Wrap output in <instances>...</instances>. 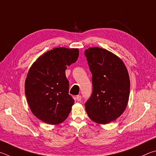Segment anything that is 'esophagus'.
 Here are the masks:
<instances>
[{
    "mask_svg": "<svg viewBox=\"0 0 156 156\" xmlns=\"http://www.w3.org/2000/svg\"><path fill=\"white\" fill-rule=\"evenodd\" d=\"M76 100H77L78 101H80L81 100V99H82L81 95H77L76 97Z\"/></svg>",
    "mask_w": 156,
    "mask_h": 156,
    "instance_id": "obj_1",
    "label": "esophagus"
}]
</instances>
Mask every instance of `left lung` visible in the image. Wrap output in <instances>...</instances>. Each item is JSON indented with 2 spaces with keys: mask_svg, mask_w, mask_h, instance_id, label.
Here are the masks:
<instances>
[{
  "mask_svg": "<svg viewBox=\"0 0 156 156\" xmlns=\"http://www.w3.org/2000/svg\"><path fill=\"white\" fill-rule=\"evenodd\" d=\"M92 73L93 91L85 102L92 121L106 124L120 117L129 95V78L123 62L114 54L98 47L84 52Z\"/></svg>",
  "mask_w": 156,
  "mask_h": 156,
  "instance_id": "1",
  "label": "left lung"
}]
</instances>
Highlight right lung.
<instances>
[{
  "instance_id": "obj_1",
  "label": "right lung",
  "mask_w": 156,
  "mask_h": 156,
  "mask_svg": "<svg viewBox=\"0 0 156 156\" xmlns=\"http://www.w3.org/2000/svg\"><path fill=\"white\" fill-rule=\"evenodd\" d=\"M78 48H55L37 59L25 81V95L33 114L56 125L68 117L74 104L69 94L67 67L77 61Z\"/></svg>"
}]
</instances>
